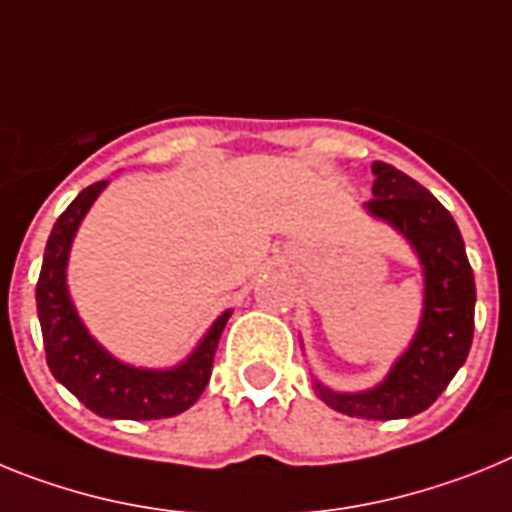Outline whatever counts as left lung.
<instances>
[{"label": "left lung", "instance_id": "obj_1", "mask_svg": "<svg viewBox=\"0 0 512 512\" xmlns=\"http://www.w3.org/2000/svg\"><path fill=\"white\" fill-rule=\"evenodd\" d=\"M368 216L407 239L422 268V314L412 342L384 379L363 391H335L314 379L327 407L363 420H404L428 410L451 384L474 337L477 288L464 239L451 213L430 190L386 162H373Z\"/></svg>", "mask_w": 512, "mask_h": 512}]
</instances>
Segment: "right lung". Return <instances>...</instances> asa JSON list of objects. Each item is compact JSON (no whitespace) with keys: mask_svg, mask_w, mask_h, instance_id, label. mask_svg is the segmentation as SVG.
<instances>
[{"mask_svg":"<svg viewBox=\"0 0 512 512\" xmlns=\"http://www.w3.org/2000/svg\"><path fill=\"white\" fill-rule=\"evenodd\" d=\"M108 188L95 182L69 203L51 229L43 252V268L35 286L46 361L53 379L64 384L79 402L108 420H162L193 407L211 379L213 355L231 317L226 309L208 327L193 353L172 368H141L118 361L90 335L71 301L66 268L82 219Z\"/></svg>","mask_w":512,"mask_h":512,"instance_id":"obj_1","label":"right lung"}]
</instances>
